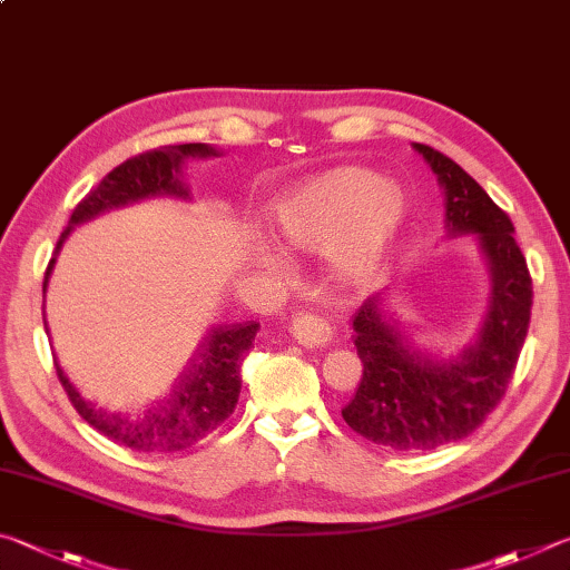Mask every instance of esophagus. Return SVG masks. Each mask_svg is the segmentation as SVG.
I'll return each mask as SVG.
<instances>
[{
  "label": "esophagus",
  "instance_id": "esophagus-1",
  "mask_svg": "<svg viewBox=\"0 0 570 570\" xmlns=\"http://www.w3.org/2000/svg\"><path fill=\"white\" fill-rule=\"evenodd\" d=\"M293 337L305 347H327L333 343V327L323 315L301 313L293 321Z\"/></svg>",
  "mask_w": 570,
  "mask_h": 570
}]
</instances>
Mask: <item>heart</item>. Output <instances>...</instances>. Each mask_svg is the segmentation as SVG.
<instances>
[{
	"label": "heart",
	"mask_w": 570,
	"mask_h": 570,
	"mask_svg": "<svg viewBox=\"0 0 570 570\" xmlns=\"http://www.w3.org/2000/svg\"><path fill=\"white\" fill-rule=\"evenodd\" d=\"M405 217V195L365 167H335L287 189L269 207L279 245L323 253L343 277L381 265ZM269 263L273 257L267 255Z\"/></svg>",
	"instance_id": "heart-1"
}]
</instances>
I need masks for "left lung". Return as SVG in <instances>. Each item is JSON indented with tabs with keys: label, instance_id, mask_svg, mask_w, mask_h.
I'll return each mask as SVG.
<instances>
[{
	"label": "left lung",
	"instance_id": "8db88e82",
	"mask_svg": "<svg viewBox=\"0 0 570 570\" xmlns=\"http://www.w3.org/2000/svg\"><path fill=\"white\" fill-rule=\"evenodd\" d=\"M445 193L448 235H478L493 275V301L481 341L458 361H431L385 321L381 295L353 317L363 381L343 407L345 423L393 451H433L483 425L503 401L528 335L533 279L513 223L485 189L438 149L415 142Z\"/></svg>",
	"mask_w": 570,
	"mask_h": 570
}]
</instances>
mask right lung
Segmentation results:
<instances>
[{"instance_id": "obj_1", "label": "right lung", "mask_w": 570, "mask_h": 570, "mask_svg": "<svg viewBox=\"0 0 570 570\" xmlns=\"http://www.w3.org/2000/svg\"><path fill=\"white\" fill-rule=\"evenodd\" d=\"M217 155L213 147L203 142L189 145H167L149 149V153L135 155L117 165L102 183L95 189H89L82 203L75 207L72 217H69V227L62 233L57 243H65L69 229L79 223L97 217L99 213L112 207H122L129 203H137L142 197L155 195H175L187 197V187L179 173L187 157H209ZM55 265V257L49 259L45 285L49 277V269ZM259 331V323L249 321L243 325H223L209 333L207 343L199 353V363L193 365V371L183 375L175 395L167 403H159L153 411H147L142 417H125L117 413L97 411L92 403H85L79 393L67 381L65 373L57 367L59 383L72 401L75 411L85 417V421L125 448H132L139 453H177L185 448L203 441L213 431H217L229 415H233L239 387H243V375L239 367L253 347L255 335Z\"/></svg>"}]
</instances>
